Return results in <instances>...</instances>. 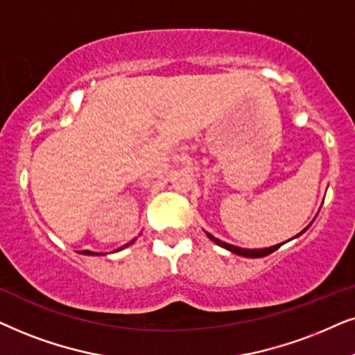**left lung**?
Wrapping results in <instances>:
<instances>
[{
  "mask_svg": "<svg viewBox=\"0 0 355 355\" xmlns=\"http://www.w3.org/2000/svg\"><path fill=\"white\" fill-rule=\"evenodd\" d=\"M207 237H209L214 243L219 245V247L229 250V252H232V253H235V254H240V257H247V258H261V257H268V254H271L272 252H276V250L281 247V245H274V247L261 248V250H245V248H239V247H234V245H229V243L222 242V240L212 237L211 234H207Z\"/></svg>",
  "mask_w": 355,
  "mask_h": 355,
  "instance_id": "left-lung-1",
  "label": "left lung"
}]
</instances>
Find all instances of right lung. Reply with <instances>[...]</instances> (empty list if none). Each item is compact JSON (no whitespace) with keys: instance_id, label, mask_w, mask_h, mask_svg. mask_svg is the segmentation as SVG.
Returning a JSON list of instances; mask_svg holds the SVG:
<instances>
[{"instance_id":"add662e5","label":"right lung","mask_w":355,"mask_h":355,"mask_svg":"<svg viewBox=\"0 0 355 355\" xmlns=\"http://www.w3.org/2000/svg\"><path fill=\"white\" fill-rule=\"evenodd\" d=\"M128 245H130V243H128ZM125 247H126V245H125ZM83 254H97V253H92V252H87V250H84Z\"/></svg>"}]
</instances>
